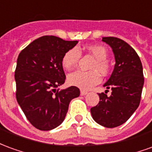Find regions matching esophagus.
I'll return each mask as SVG.
<instances>
[{"label":"esophagus","mask_w":152,"mask_h":152,"mask_svg":"<svg viewBox=\"0 0 152 152\" xmlns=\"http://www.w3.org/2000/svg\"><path fill=\"white\" fill-rule=\"evenodd\" d=\"M87 94H88V91L84 90V89H81V90H80V95H86Z\"/></svg>","instance_id":"34e87169"}]
</instances>
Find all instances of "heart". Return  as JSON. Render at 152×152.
<instances>
[{
  "instance_id": "obj_1",
  "label": "heart",
  "mask_w": 152,
  "mask_h": 152,
  "mask_svg": "<svg viewBox=\"0 0 152 152\" xmlns=\"http://www.w3.org/2000/svg\"><path fill=\"white\" fill-rule=\"evenodd\" d=\"M88 53L94 58L89 72L76 71L70 74L67 77L68 83L72 86L83 89H89L101 81V75L108 76L112 69V63L107 59L108 51L101 45H90L86 46ZM80 53L76 48H72L63 54L62 58V66L66 71L74 69L79 62Z\"/></svg>"
}]
</instances>
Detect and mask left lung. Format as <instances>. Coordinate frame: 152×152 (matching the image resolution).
<instances>
[{"label":"left lung","instance_id":"obj_1","mask_svg":"<svg viewBox=\"0 0 152 152\" xmlns=\"http://www.w3.org/2000/svg\"><path fill=\"white\" fill-rule=\"evenodd\" d=\"M102 40L112 48L115 68L105 83L112 94H99L100 101L90 109L94 120L107 128L117 127L129 119L141 101L144 84L142 65L136 51L124 40L108 37Z\"/></svg>","mask_w":152,"mask_h":152}]
</instances>
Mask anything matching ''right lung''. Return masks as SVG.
<instances>
[{
	"mask_svg": "<svg viewBox=\"0 0 152 152\" xmlns=\"http://www.w3.org/2000/svg\"><path fill=\"white\" fill-rule=\"evenodd\" d=\"M77 42L44 36L18 54L16 99L28 121L40 130H51L62 124L71 100L80 95L76 86L56 89L66 80L62 58Z\"/></svg>",
	"mask_w": 152,
	"mask_h": 152,
	"instance_id": "1",
	"label": "right lung"
}]
</instances>
